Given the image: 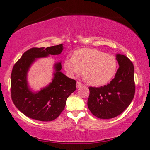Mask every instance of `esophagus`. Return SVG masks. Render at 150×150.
<instances>
[{"label":"esophagus","mask_w":150,"mask_h":150,"mask_svg":"<svg viewBox=\"0 0 150 150\" xmlns=\"http://www.w3.org/2000/svg\"><path fill=\"white\" fill-rule=\"evenodd\" d=\"M81 86H82V84L80 83V82H77V83H76V87L79 88V87H81Z\"/></svg>","instance_id":"esophagus-1"}]
</instances>
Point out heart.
<instances>
[{"instance_id":"heart-1","label":"heart","mask_w":150,"mask_h":150,"mask_svg":"<svg viewBox=\"0 0 150 150\" xmlns=\"http://www.w3.org/2000/svg\"><path fill=\"white\" fill-rule=\"evenodd\" d=\"M117 66L112 55L94 48L79 49L74 52L73 57H67L64 61V69L69 76L75 77L83 69L85 79L92 86L108 83L115 74Z\"/></svg>"}]
</instances>
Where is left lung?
<instances>
[{
	"label": "left lung",
	"instance_id": "8db88e82",
	"mask_svg": "<svg viewBox=\"0 0 150 150\" xmlns=\"http://www.w3.org/2000/svg\"><path fill=\"white\" fill-rule=\"evenodd\" d=\"M119 64L115 78L101 87H89L87 106L100 119H111L122 113L130 105L135 92L134 65L128 57L116 54Z\"/></svg>",
	"mask_w": 150,
	"mask_h": 150
}]
</instances>
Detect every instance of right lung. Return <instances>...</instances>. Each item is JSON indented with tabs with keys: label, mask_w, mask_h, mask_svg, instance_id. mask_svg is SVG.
I'll return each instance as SVG.
<instances>
[{
	"label": "right lung",
	"mask_w": 150,
	"mask_h": 150,
	"mask_svg": "<svg viewBox=\"0 0 150 150\" xmlns=\"http://www.w3.org/2000/svg\"><path fill=\"white\" fill-rule=\"evenodd\" d=\"M63 48V44L46 48H30L14 65L11 76L12 101L29 118L42 122L57 119L64 109L67 98L76 89V81L61 71V61L54 63L52 81L46 87L35 91L28 84V72L38 59L59 55Z\"/></svg>",
	"instance_id": "1"
}]
</instances>
